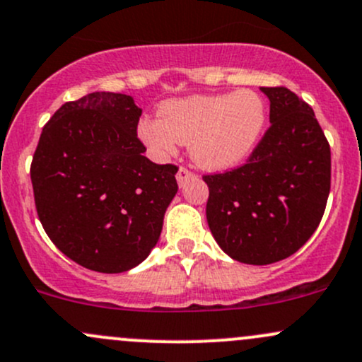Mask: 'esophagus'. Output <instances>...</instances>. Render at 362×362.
<instances>
[{
	"instance_id": "1",
	"label": "esophagus",
	"mask_w": 362,
	"mask_h": 362,
	"mask_svg": "<svg viewBox=\"0 0 362 362\" xmlns=\"http://www.w3.org/2000/svg\"><path fill=\"white\" fill-rule=\"evenodd\" d=\"M191 177H194V173L191 170H187L185 166H180V168H178V171H177L178 185H184L185 182H187V178H191Z\"/></svg>"
}]
</instances>
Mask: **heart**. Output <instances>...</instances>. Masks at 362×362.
<instances>
[{"mask_svg":"<svg viewBox=\"0 0 362 362\" xmlns=\"http://www.w3.org/2000/svg\"><path fill=\"white\" fill-rule=\"evenodd\" d=\"M265 123L264 98L253 90H239L165 102L159 117L140 121L139 135L158 156L173 154L178 144H185L203 168L229 170L250 158Z\"/></svg>","mask_w":362,"mask_h":362,"instance_id":"heart-1","label":"heart"}]
</instances>
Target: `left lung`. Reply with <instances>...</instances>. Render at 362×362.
Here are the masks:
<instances>
[{"label": "left lung", "mask_w": 362, "mask_h": 362, "mask_svg": "<svg viewBox=\"0 0 362 362\" xmlns=\"http://www.w3.org/2000/svg\"><path fill=\"white\" fill-rule=\"evenodd\" d=\"M271 127L245 165L203 175L213 238L234 260L267 265L302 248L325 215L332 151L307 102L286 86H264Z\"/></svg>", "instance_id": "1"}]
</instances>
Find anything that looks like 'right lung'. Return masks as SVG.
<instances>
[{"mask_svg": "<svg viewBox=\"0 0 362 362\" xmlns=\"http://www.w3.org/2000/svg\"><path fill=\"white\" fill-rule=\"evenodd\" d=\"M140 116L130 95L93 91L53 114L34 151L30 182L41 226L90 271L124 272L146 260L178 191V166L144 156Z\"/></svg>", "mask_w": 362, "mask_h": 362, "instance_id": "right-lung-1", "label": "right lung"}]
</instances>
